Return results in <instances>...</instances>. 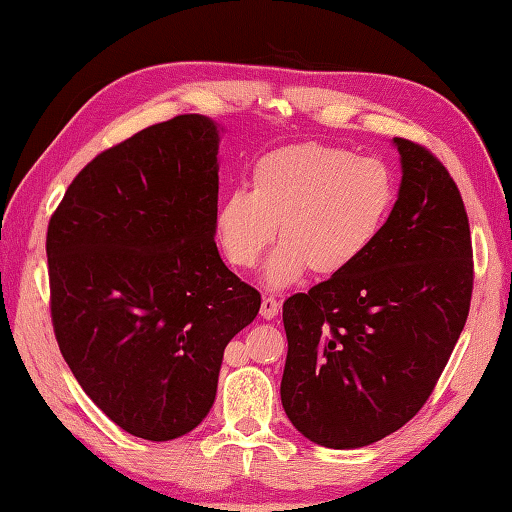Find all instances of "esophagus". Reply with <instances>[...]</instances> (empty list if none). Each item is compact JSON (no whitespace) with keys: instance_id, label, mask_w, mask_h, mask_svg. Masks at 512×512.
I'll use <instances>...</instances> for the list:
<instances>
[{"instance_id":"34e87169","label":"esophagus","mask_w":512,"mask_h":512,"mask_svg":"<svg viewBox=\"0 0 512 512\" xmlns=\"http://www.w3.org/2000/svg\"><path fill=\"white\" fill-rule=\"evenodd\" d=\"M259 314H262L264 319H275L279 314V301L275 297H264L262 301V310H259Z\"/></svg>"}]
</instances>
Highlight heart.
Returning <instances> with one entry per match:
<instances>
[{
	"mask_svg": "<svg viewBox=\"0 0 512 512\" xmlns=\"http://www.w3.org/2000/svg\"><path fill=\"white\" fill-rule=\"evenodd\" d=\"M396 202V182L378 158L301 143L270 151L250 171V191H228L215 209L217 244L237 268H253L275 242L264 281L286 288L312 270L334 277L376 244Z\"/></svg>",
	"mask_w": 512,
	"mask_h": 512,
	"instance_id": "1",
	"label": "heart"
}]
</instances>
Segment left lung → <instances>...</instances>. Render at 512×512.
<instances>
[{
  "label": "left lung",
  "mask_w": 512,
  "mask_h": 512,
  "mask_svg": "<svg viewBox=\"0 0 512 512\" xmlns=\"http://www.w3.org/2000/svg\"><path fill=\"white\" fill-rule=\"evenodd\" d=\"M398 200L367 255L284 301L286 416L314 444L361 449L431 396L469 317V217L449 171L394 138Z\"/></svg>",
  "instance_id": "left-lung-1"
}]
</instances>
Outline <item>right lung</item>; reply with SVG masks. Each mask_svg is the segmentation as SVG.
<instances>
[{"mask_svg": "<svg viewBox=\"0 0 512 512\" xmlns=\"http://www.w3.org/2000/svg\"><path fill=\"white\" fill-rule=\"evenodd\" d=\"M217 147L206 116L151 125L85 165L48 224L65 363L107 418L151 442L206 418L224 347L262 306L215 246Z\"/></svg>", "mask_w": 512, "mask_h": 512, "instance_id": "right-lung-1", "label": "right lung"}]
</instances>
